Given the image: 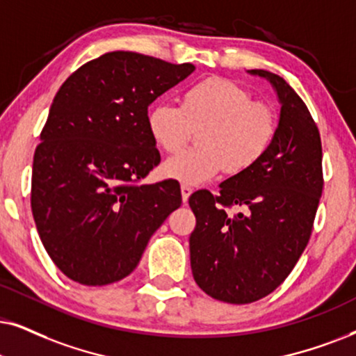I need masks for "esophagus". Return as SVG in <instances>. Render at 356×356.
Masks as SVG:
<instances>
[{"instance_id": "34e87169", "label": "esophagus", "mask_w": 356, "mask_h": 356, "mask_svg": "<svg viewBox=\"0 0 356 356\" xmlns=\"http://www.w3.org/2000/svg\"><path fill=\"white\" fill-rule=\"evenodd\" d=\"M181 192H182V200H184V204H187L188 197H191V193H192V187L187 186V184H182V186H181Z\"/></svg>"}]
</instances>
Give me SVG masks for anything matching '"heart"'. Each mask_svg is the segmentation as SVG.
Returning a JSON list of instances; mask_svg holds the SVG:
<instances>
[{"label": "heart", "instance_id": "b5f03b06", "mask_svg": "<svg viewBox=\"0 0 356 356\" xmlns=\"http://www.w3.org/2000/svg\"><path fill=\"white\" fill-rule=\"evenodd\" d=\"M156 145L175 152L199 131L200 147L179 152L164 164V174L197 186L217 175L222 168L235 175L250 169L266 154L277 131L274 110L253 102L248 90L227 79H207L193 83L182 95V105L165 102L147 116Z\"/></svg>", "mask_w": 356, "mask_h": 356}]
</instances>
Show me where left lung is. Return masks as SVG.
<instances>
[{
  "mask_svg": "<svg viewBox=\"0 0 356 356\" xmlns=\"http://www.w3.org/2000/svg\"><path fill=\"white\" fill-rule=\"evenodd\" d=\"M269 80L281 113L273 145L250 169L220 184V193L188 199L197 225L191 240L195 282L210 298L250 304L282 284L307 246L322 195V143L307 106L284 79ZM242 209L228 216L226 209Z\"/></svg>",
  "mask_w": 356,
  "mask_h": 356,
  "instance_id": "obj_1",
  "label": "left lung"
}]
</instances>
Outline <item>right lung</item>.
Listing matches in <instances>:
<instances>
[{"label":"right lung","mask_w":356,"mask_h":356,"mask_svg":"<svg viewBox=\"0 0 356 356\" xmlns=\"http://www.w3.org/2000/svg\"><path fill=\"white\" fill-rule=\"evenodd\" d=\"M195 67L103 54L58 88L35 147L31 209L54 264L85 286L131 274L182 204L177 181L141 184L161 163L147 106Z\"/></svg>","instance_id":"right-lung-1"}]
</instances>
